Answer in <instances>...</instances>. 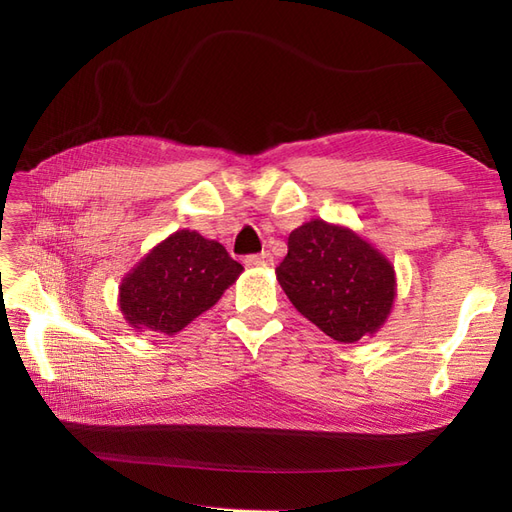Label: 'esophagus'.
I'll return each mask as SVG.
<instances>
[{
  "label": "esophagus",
  "instance_id": "esophagus-1",
  "mask_svg": "<svg viewBox=\"0 0 512 512\" xmlns=\"http://www.w3.org/2000/svg\"><path fill=\"white\" fill-rule=\"evenodd\" d=\"M246 266H253V268H270V266H273V255H270V253L250 255V257H246Z\"/></svg>",
  "mask_w": 512,
  "mask_h": 512
}]
</instances>
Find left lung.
I'll return each mask as SVG.
<instances>
[{"label":"left lung","instance_id":"left-lung-1","mask_svg":"<svg viewBox=\"0 0 512 512\" xmlns=\"http://www.w3.org/2000/svg\"><path fill=\"white\" fill-rule=\"evenodd\" d=\"M275 275L297 312L339 343L376 336L398 292L385 253L354 228L319 217L290 233Z\"/></svg>","mask_w":512,"mask_h":512}]
</instances>
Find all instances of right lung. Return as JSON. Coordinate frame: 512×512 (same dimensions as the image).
Here are the masks:
<instances>
[{"mask_svg":"<svg viewBox=\"0 0 512 512\" xmlns=\"http://www.w3.org/2000/svg\"><path fill=\"white\" fill-rule=\"evenodd\" d=\"M242 273L220 242L182 228L121 279L118 308L134 332L173 336L211 310Z\"/></svg>","mask_w":512,"mask_h":512,"instance_id":"1","label":"right lung"}]
</instances>
